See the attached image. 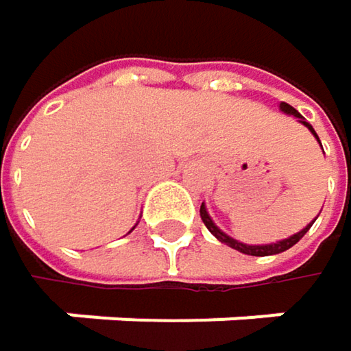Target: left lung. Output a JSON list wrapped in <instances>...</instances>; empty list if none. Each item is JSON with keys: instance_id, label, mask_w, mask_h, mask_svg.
<instances>
[{"instance_id": "left-lung-1", "label": "left lung", "mask_w": 351, "mask_h": 351, "mask_svg": "<svg viewBox=\"0 0 351 351\" xmlns=\"http://www.w3.org/2000/svg\"><path fill=\"white\" fill-rule=\"evenodd\" d=\"M280 109L285 111V113H289V115H295V117H299L301 119V123L303 125H307L309 130H311V134L317 138L315 130L311 128V123H307L305 119H303V115L295 109V107H291L289 104H280ZM319 140V138H317ZM321 144V142H319ZM199 213H201V219H203V223H205V228L221 242V244L230 245V247H234V250H238V252H242V254H250V256H272V254H280V252H285V250H289V247H293V245L297 244L307 232H309V228L313 226V221L305 228V230H301L299 234H295V236H291V238H287V240H282V242H276V244H268V245H247L242 244V242H238V240H234V238H230V236H226L213 221H211V217H209V213H207V209H205V205H201V209H199Z\"/></svg>"}]
</instances>
